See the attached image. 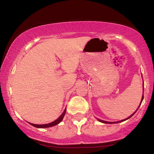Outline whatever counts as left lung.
<instances>
[{
	"instance_id": "8db88e82",
	"label": "left lung",
	"mask_w": 154,
	"mask_h": 154,
	"mask_svg": "<svg viewBox=\"0 0 154 154\" xmlns=\"http://www.w3.org/2000/svg\"><path fill=\"white\" fill-rule=\"evenodd\" d=\"M143 97H142V100H141V102H142V101H143ZM138 109H139V108H138ZM136 112H137V111H136ZM136 112H134V114H132V115H131V116H129V118H128V119L131 118V116H133L134 114H135V113H136ZM126 119L122 120V121H120V122H124V121H125V120H126V119ZM99 121H100V122H103V123H105V124H108V123H109V124H112V123H111V122H105V121H103V120H100V119H99ZM115 123H118V122H115Z\"/></svg>"
}]
</instances>
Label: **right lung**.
Instances as JSON below:
<instances>
[{
    "label": "right lung",
    "instance_id": "add662e5",
    "mask_svg": "<svg viewBox=\"0 0 154 154\" xmlns=\"http://www.w3.org/2000/svg\"><path fill=\"white\" fill-rule=\"evenodd\" d=\"M65 113H66V109L65 110H64L63 114H61V116H60L57 120L54 121V122H52L50 124H30H30L32 126H35V127H37V128H48V127H50V126H55V125H57V124H59L60 122H62V120H63L64 116L65 115Z\"/></svg>",
    "mask_w": 154,
    "mask_h": 154
}]
</instances>
